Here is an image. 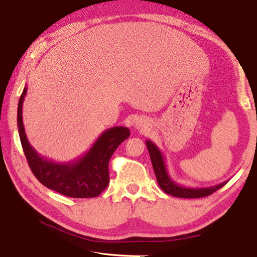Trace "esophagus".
I'll return each instance as SVG.
<instances>
[{
    "instance_id": "esophagus-1",
    "label": "esophagus",
    "mask_w": 257,
    "mask_h": 257,
    "mask_svg": "<svg viewBox=\"0 0 257 257\" xmlns=\"http://www.w3.org/2000/svg\"><path fill=\"white\" fill-rule=\"evenodd\" d=\"M147 126H148V123H147V120L144 118H137L134 120V127L138 130L147 128Z\"/></svg>"
}]
</instances>
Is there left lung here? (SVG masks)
I'll use <instances>...</instances> for the list:
<instances>
[{"mask_svg": "<svg viewBox=\"0 0 257 257\" xmlns=\"http://www.w3.org/2000/svg\"><path fill=\"white\" fill-rule=\"evenodd\" d=\"M146 145L149 151L151 164H153L154 172L156 174L159 187L163 189L164 192L168 193V195L179 197V198H200V197L209 196L211 193L215 192L228 182V181H224V182L216 184V186L204 188H190L181 186V184H178L175 181H173V179L168 174L165 157H164L161 149L150 140H147Z\"/></svg>", "mask_w": 257, "mask_h": 257, "instance_id": "1", "label": "left lung"}]
</instances>
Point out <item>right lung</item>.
<instances>
[{"instance_id": "obj_1", "label": "right lung", "mask_w": 257, "mask_h": 257, "mask_svg": "<svg viewBox=\"0 0 257 257\" xmlns=\"http://www.w3.org/2000/svg\"><path fill=\"white\" fill-rule=\"evenodd\" d=\"M27 93L25 86L18 103L19 138L28 165L36 179L51 190L73 198L99 196L109 184V159L121 142L130 137V130L115 126L100 134L91 148L75 161L58 163L42 157L29 144L23 123V103Z\"/></svg>"}]
</instances>
